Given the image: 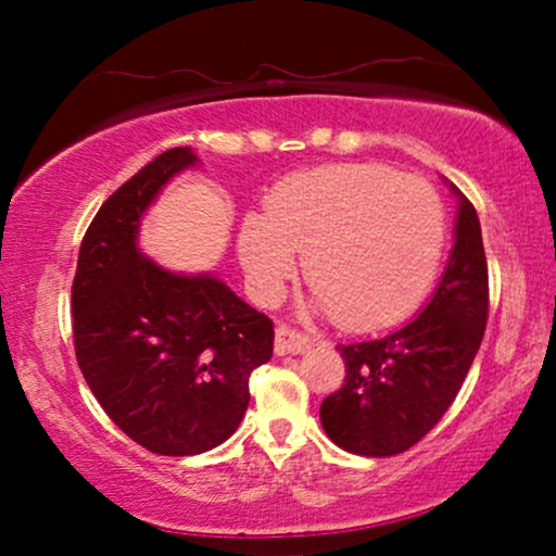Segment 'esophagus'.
<instances>
[{
	"mask_svg": "<svg viewBox=\"0 0 556 556\" xmlns=\"http://www.w3.org/2000/svg\"><path fill=\"white\" fill-rule=\"evenodd\" d=\"M306 349H311V339L303 337L291 326H278L276 329V354H303Z\"/></svg>",
	"mask_w": 556,
	"mask_h": 556,
	"instance_id": "esophagus-1",
	"label": "esophagus"
}]
</instances>
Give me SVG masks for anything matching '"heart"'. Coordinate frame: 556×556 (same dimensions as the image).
I'll list each match as a JSON object with an SVG mask.
<instances>
[{
  "instance_id": "obj_1",
  "label": "heart",
  "mask_w": 556,
  "mask_h": 556,
  "mask_svg": "<svg viewBox=\"0 0 556 556\" xmlns=\"http://www.w3.org/2000/svg\"><path fill=\"white\" fill-rule=\"evenodd\" d=\"M447 242L445 202L428 179L392 166L326 164L280 179L265 215L250 212L238 255L261 301L303 273L346 331H371L413 314L435 286Z\"/></svg>"
}]
</instances>
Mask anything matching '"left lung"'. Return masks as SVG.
<instances>
[{"label":"left lung","mask_w":556,"mask_h":556,"mask_svg":"<svg viewBox=\"0 0 556 556\" xmlns=\"http://www.w3.org/2000/svg\"><path fill=\"white\" fill-rule=\"evenodd\" d=\"M455 245L422 314L382 339L339 344L346 367L321 402V425L349 453H405L453 405L489 321V265L476 207L458 192Z\"/></svg>","instance_id":"8db88e82"}]
</instances>
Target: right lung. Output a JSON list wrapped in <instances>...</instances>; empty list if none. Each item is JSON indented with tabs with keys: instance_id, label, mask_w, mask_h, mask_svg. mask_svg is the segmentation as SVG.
Returning <instances> with one entry per match:
<instances>
[{
	"instance_id": "add662e5",
	"label": "right lung",
	"mask_w": 556,
	"mask_h": 556,
	"mask_svg": "<svg viewBox=\"0 0 556 556\" xmlns=\"http://www.w3.org/2000/svg\"><path fill=\"white\" fill-rule=\"evenodd\" d=\"M200 159L159 154L101 204L73 278L78 367L105 415L156 455L212 451L245 415L250 371L273 356V321L217 276L139 253L143 212Z\"/></svg>"
}]
</instances>
